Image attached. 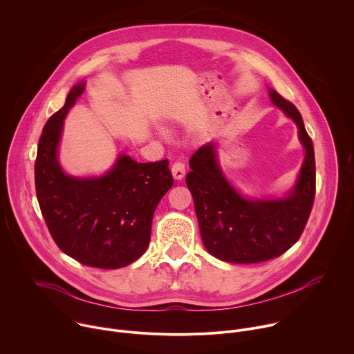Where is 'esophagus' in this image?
Masks as SVG:
<instances>
[{
	"label": "esophagus",
	"mask_w": 354,
	"mask_h": 354,
	"mask_svg": "<svg viewBox=\"0 0 354 354\" xmlns=\"http://www.w3.org/2000/svg\"><path fill=\"white\" fill-rule=\"evenodd\" d=\"M171 171H172V176H174L176 180H180V179L185 176V174H186L185 164H183V162H179V161L175 162V164H172Z\"/></svg>",
	"instance_id": "1"
}]
</instances>
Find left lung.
Instances as JSON below:
<instances>
[{"mask_svg":"<svg viewBox=\"0 0 354 354\" xmlns=\"http://www.w3.org/2000/svg\"><path fill=\"white\" fill-rule=\"evenodd\" d=\"M273 105L291 118L306 148L295 186L283 198H245L225 179L216 144L200 147L189 161L186 185L194 200L201 241L230 263H258L280 257L301 236L315 198V154L298 109L269 88Z\"/></svg>","mask_w":354,"mask_h":354,"instance_id":"obj_1","label":"left lung"}]
</instances>
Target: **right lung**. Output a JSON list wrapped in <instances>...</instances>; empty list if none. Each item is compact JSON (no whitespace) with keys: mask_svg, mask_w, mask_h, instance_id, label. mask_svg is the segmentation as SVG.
I'll use <instances>...</instances> for the list:
<instances>
[{"mask_svg":"<svg viewBox=\"0 0 354 354\" xmlns=\"http://www.w3.org/2000/svg\"><path fill=\"white\" fill-rule=\"evenodd\" d=\"M85 89L77 84L64 106L43 127L35 162V186L50 235L66 255L99 269H119L148 248L154 212L172 187L168 160L138 164L119 156L104 176L64 174L57 158L63 120Z\"/></svg>","mask_w":354,"mask_h":354,"instance_id":"obj_1","label":"right lung"}]
</instances>
